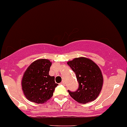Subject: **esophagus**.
<instances>
[{
  "mask_svg": "<svg viewBox=\"0 0 127 127\" xmlns=\"http://www.w3.org/2000/svg\"><path fill=\"white\" fill-rule=\"evenodd\" d=\"M61 84H62V85H64L65 84V83H64V81H62L61 82V83H60Z\"/></svg>",
  "mask_w": 127,
  "mask_h": 127,
  "instance_id": "esophagus-1",
  "label": "esophagus"
}]
</instances>
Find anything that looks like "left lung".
I'll use <instances>...</instances> for the list:
<instances>
[{
    "label": "left lung",
    "mask_w": 127,
    "mask_h": 127,
    "mask_svg": "<svg viewBox=\"0 0 127 127\" xmlns=\"http://www.w3.org/2000/svg\"><path fill=\"white\" fill-rule=\"evenodd\" d=\"M67 64L75 72L79 83L76 92L68 90L70 96L81 104L95 100L103 85V76L99 66L92 60L83 57L69 61Z\"/></svg>",
    "instance_id": "1"
}]
</instances>
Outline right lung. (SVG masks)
<instances>
[{
	"label": "right lung",
	"mask_w": 127,
	"mask_h": 127,
	"mask_svg": "<svg viewBox=\"0 0 127 127\" xmlns=\"http://www.w3.org/2000/svg\"><path fill=\"white\" fill-rule=\"evenodd\" d=\"M52 62L48 59L34 61L25 70L22 77V89L27 99L37 104H43L53 96L55 77L49 74Z\"/></svg>",
	"instance_id": "add662e5"
}]
</instances>
